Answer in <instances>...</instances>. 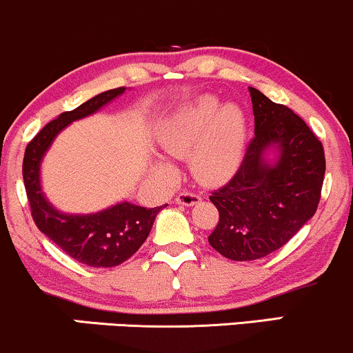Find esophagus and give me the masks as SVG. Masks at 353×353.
<instances>
[{
	"label": "esophagus",
	"instance_id": "esophagus-1",
	"mask_svg": "<svg viewBox=\"0 0 353 353\" xmlns=\"http://www.w3.org/2000/svg\"><path fill=\"white\" fill-rule=\"evenodd\" d=\"M199 201H201L199 194L188 192V190H184V192H179L176 196V202L179 205H194V204H197Z\"/></svg>",
	"mask_w": 353,
	"mask_h": 353
}]
</instances>
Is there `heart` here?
Segmentation results:
<instances>
[{
    "instance_id": "b5f03b06",
    "label": "heart",
    "mask_w": 353,
    "mask_h": 353,
    "mask_svg": "<svg viewBox=\"0 0 353 353\" xmlns=\"http://www.w3.org/2000/svg\"><path fill=\"white\" fill-rule=\"evenodd\" d=\"M156 143L165 156L184 159L201 184L228 182L241 168L245 145V117L236 104L221 106L216 96L204 94L174 111L161 123ZM154 172L172 177L174 168L156 163Z\"/></svg>"
}]
</instances>
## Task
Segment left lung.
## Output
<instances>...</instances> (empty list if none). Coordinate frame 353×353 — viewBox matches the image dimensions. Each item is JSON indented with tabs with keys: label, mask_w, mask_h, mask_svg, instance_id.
I'll return each instance as SVG.
<instances>
[{
	"label": "left lung",
	"mask_w": 353,
	"mask_h": 353,
	"mask_svg": "<svg viewBox=\"0 0 353 353\" xmlns=\"http://www.w3.org/2000/svg\"><path fill=\"white\" fill-rule=\"evenodd\" d=\"M255 136L236 176L209 197L219 222L209 244L230 261L281 249L317 210L325 174L322 143L302 117L255 88Z\"/></svg>",
	"instance_id": "left-lung-1"
}]
</instances>
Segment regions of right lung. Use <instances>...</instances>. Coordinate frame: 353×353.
I'll return each mask as SVG.
<instances>
[{"mask_svg":"<svg viewBox=\"0 0 353 353\" xmlns=\"http://www.w3.org/2000/svg\"><path fill=\"white\" fill-rule=\"evenodd\" d=\"M124 91L125 88L109 89L59 114L44 125L24 151L23 179L34 224L70 257L89 267H116L128 261L144 244L163 208L148 209L123 201L94 214L61 212L44 196L39 171L44 154L64 128L98 112Z\"/></svg>","mask_w":353,"mask_h":353,"instance_id":"1","label":"right lung"}]
</instances>
